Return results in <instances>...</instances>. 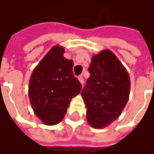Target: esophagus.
Masks as SVG:
<instances>
[{
    "label": "esophagus",
    "instance_id": "obj_1",
    "mask_svg": "<svg viewBox=\"0 0 154 154\" xmlns=\"http://www.w3.org/2000/svg\"><path fill=\"white\" fill-rule=\"evenodd\" d=\"M78 81L80 82V84H81V85H84L85 80H84V77H83V76H79V77H78Z\"/></svg>",
    "mask_w": 154,
    "mask_h": 154
}]
</instances>
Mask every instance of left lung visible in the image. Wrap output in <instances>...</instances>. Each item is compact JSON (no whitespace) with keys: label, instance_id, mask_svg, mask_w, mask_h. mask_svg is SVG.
Listing matches in <instances>:
<instances>
[{"label":"left lung","instance_id":"8db88e82","mask_svg":"<svg viewBox=\"0 0 154 154\" xmlns=\"http://www.w3.org/2000/svg\"><path fill=\"white\" fill-rule=\"evenodd\" d=\"M90 77L81 92L86 119L94 128H103L117 119L130 94V78L126 68L109 50L94 55L88 68Z\"/></svg>","mask_w":154,"mask_h":154}]
</instances>
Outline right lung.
<instances>
[{"label": "right lung", "mask_w": 154, "mask_h": 154, "mask_svg": "<svg viewBox=\"0 0 154 154\" xmlns=\"http://www.w3.org/2000/svg\"><path fill=\"white\" fill-rule=\"evenodd\" d=\"M64 47L53 46L35 68L29 80L28 95L35 114L48 126L60 123L71 99L82 85L74 77V62L64 58Z\"/></svg>", "instance_id": "add662e5"}]
</instances>
